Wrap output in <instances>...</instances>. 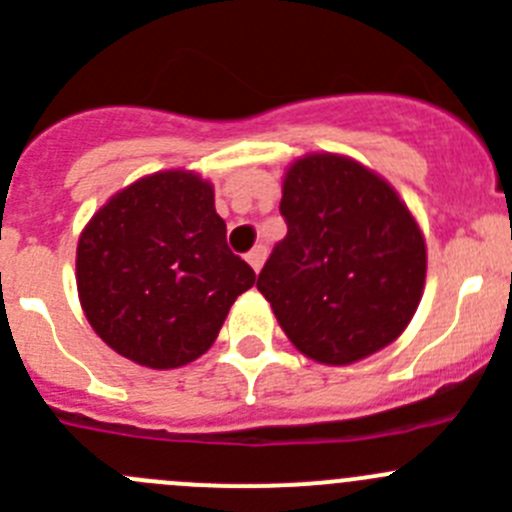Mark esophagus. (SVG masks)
I'll list each match as a JSON object with an SVG mask.
<instances>
[{"instance_id":"esophagus-1","label":"esophagus","mask_w":512,"mask_h":512,"mask_svg":"<svg viewBox=\"0 0 512 512\" xmlns=\"http://www.w3.org/2000/svg\"><path fill=\"white\" fill-rule=\"evenodd\" d=\"M265 257H267L265 245H257V247H252L250 252H247V262H250L252 270H255V272L262 270V265H265Z\"/></svg>"}]
</instances>
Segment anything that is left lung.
Returning a JSON list of instances; mask_svg holds the SVG:
<instances>
[{"mask_svg": "<svg viewBox=\"0 0 512 512\" xmlns=\"http://www.w3.org/2000/svg\"><path fill=\"white\" fill-rule=\"evenodd\" d=\"M288 224L257 278L285 336L346 366L394 343L427 278V245L394 186L338 154H308L283 179Z\"/></svg>", "mask_w": 512, "mask_h": 512, "instance_id": "8db88e82", "label": "left lung"}]
</instances>
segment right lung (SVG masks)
Returning a JSON list of instances; mask_svg holds the SVG:
<instances>
[{
    "label": "right lung",
    "instance_id": "1",
    "mask_svg": "<svg viewBox=\"0 0 512 512\" xmlns=\"http://www.w3.org/2000/svg\"><path fill=\"white\" fill-rule=\"evenodd\" d=\"M93 331L148 369H179L217 338L255 270L227 247L214 189L194 171L143 176L85 224L75 257Z\"/></svg>",
    "mask_w": 512,
    "mask_h": 512
}]
</instances>
